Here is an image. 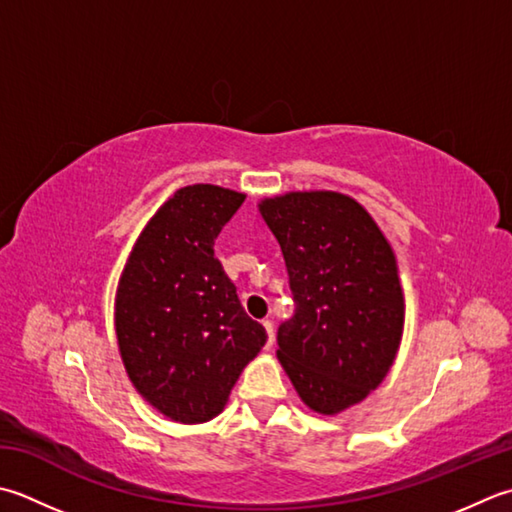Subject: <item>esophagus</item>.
Here are the masks:
<instances>
[{
    "instance_id": "obj_1",
    "label": "esophagus",
    "mask_w": 512,
    "mask_h": 512,
    "mask_svg": "<svg viewBox=\"0 0 512 512\" xmlns=\"http://www.w3.org/2000/svg\"><path fill=\"white\" fill-rule=\"evenodd\" d=\"M264 328H266V335H268L266 346L270 348V346H273V342H275V328H273V322H270V319H264Z\"/></svg>"
}]
</instances>
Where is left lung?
Instances as JSON below:
<instances>
[{"label": "left lung", "mask_w": 512, "mask_h": 512, "mask_svg": "<svg viewBox=\"0 0 512 512\" xmlns=\"http://www.w3.org/2000/svg\"><path fill=\"white\" fill-rule=\"evenodd\" d=\"M282 246L295 315L277 359L319 415L355 406L384 382L404 335L397 257L368 210L335 190H293L257 204Z\"/></svg>", "instance_id": "8db88e82"}]
</instances>
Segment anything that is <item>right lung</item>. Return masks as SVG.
<instances>
[{"label":"right lung","mask_w":512,"mask_h":512,"mask_svg":"<svg viewBox=\"0 0 512 512\" xmlns=\"http://www.w3.org/2000/svg\"><path fill=\"white\" fill-rule=\"evenodd\" d=\"M246 199L237 190L179 188L148 219L115 295V335L130 384L170 422L222 413L266 330L239 304L215 239Z\"/></svg>","instance_id":"add662e5"}]
</instances>
